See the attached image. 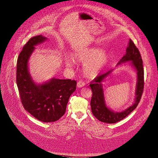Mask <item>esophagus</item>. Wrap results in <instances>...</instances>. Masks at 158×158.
I'll return each instance as SVG.
<instances>
[{"mask_svg":"<svg viewBox=\"0 0 158 158\" xmlns=\"http://www.w3.org/2000/svg\"><path fill=\"white\" fill-rule=\"evenodd\" d=\"M85 82H83L82 81H79L77 82V85L78 88H82L83 86H85Z\"/></svg>","mask_w":158,"mask_h":158,"instance_id":"1","label":"esophagus"}]
</instances>
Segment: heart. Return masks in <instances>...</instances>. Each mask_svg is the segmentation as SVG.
Returning a JSON list of instances; mask_svg holds the SVG:
<instances>
[{"instance_id":"1","label":"heart","mask_w":158,"mask_h":158,"mask_svg":"<svg viewBox=\"0 0 158 158\" xmlns=\"http://www.w3.org/2000/svg\"><path fill=\"white\" fill-rule=\"evenodd\" d=\"M74 59L85 63L83 70L88 77L97 76L108 62L110 54L106 49H100L97 47H91L76 52L73 55ZM65 64L67 67L72 68L75 64L73 59L67 56L65 58Z\"/></svg>"}]
</instances>
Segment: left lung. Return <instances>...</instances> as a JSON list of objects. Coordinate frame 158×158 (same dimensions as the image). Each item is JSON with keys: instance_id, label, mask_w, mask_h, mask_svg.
I'll use <instances>...</instances> for the list:
<instances>
[{"instance_id": "left-lung-1", "label": "left lung", "mask_w": 158, "mask_h": 158, "mask_svg": "<svg viewBox=\"0 0 158 158\" xmlns=\"http://www.w3.org/2000/svg\"><path fill=\"white\" fill-rule=\"evenodd\" d=\"M128 61L129 65L134 69L136 73V83L134 102L131 106L124 110L117 112L112 110L107 106L105 100L103 82L110 76L115 69L98 76L91 82L89 86L93 92L90 103L91 112L94 116L101 122L111 124L121 121L135 110L140 102L144 85L143 62L138 48L131 39H130L126 49V54L118 63L116 67H121L123 65L122 64Z\"/></svg>"}]
</instances>
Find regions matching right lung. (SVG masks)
<instances>
[{"label": "right lung", "instance_id": "obj_1", "mask_svg": "<svg viewBox=\"0 0 158 158\" xmlns=\"http://www.w3.org/2000/svg\"><path fill=\"white\" fill-rule=\"evenodd\" d=\"M47 39L42 35L31 37L19 53L16 66V82L23 106L32 116L44 123L55 122L64 115L77 85L76 81L56 78L38 84L31 77L30 58L35 46Z\"/></svg>", "mask_w": 158, "mask_h": 158}]
</instances>
